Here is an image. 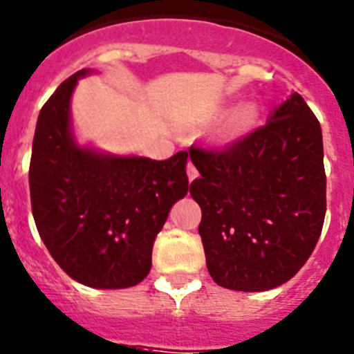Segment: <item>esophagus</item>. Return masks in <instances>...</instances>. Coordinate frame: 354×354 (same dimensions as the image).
<instances>
[{
    "label": "esophagus",
    "instance_id": "34e87169",
    "mask_svg": "<svg viewBox=\"0 0 354 354\" xmlns=\"http://www.w3.org/2000/svg\"><path fill=\"white\" fill-rule=\"evenodd\" d=\"M198 170H196V167H194L193 163H187V179H189V183L191 180H194L196 179V177H198Z\"/></svg>",
    "mask_w": 354,
    "mask_h": 354
}]
</instances>
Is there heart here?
Returning a JSON list of instances; mask_svg holds the SVG:
<instances>
[{"mask_svg": "<svg viewBox=\"0 0 354 354\" xmlns=\"http://www.w3.org/2000/svg\"><path fill=\"white\" fill-rule=\"evenodd\" d=\"M259 113H261V109H259L258 102H254V100L241 102L230 110L228 115L223 121L221 135L225 138L244 137L245 133H249L256 126Z\"/></svg>", "mask_w": 354, "mask_h": 354, "instance_id": "b5f03b06", "label": "heart"}]
</instances>
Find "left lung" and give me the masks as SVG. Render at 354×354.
<instances>
[{
  "label": "left lung",
  "mask_w": 354,
  "mask_h": 354,
  "mask_svg": "<svg viewBox=\"0 0 354 354\" xmlns=\"http://www.w3.org/2000/svg\"><path fill=\"white\" fill-rule=\"evenodd\" d=\"M189 158L214 283L267 291L290 281L313 254L326 212L323 135L302 96L291 93L263 128L223 151L191 145Z\"/></svg>",
  "instance_id": "1"
}]
</instances>
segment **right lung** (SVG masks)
I'll use <instances>...</instances> for the list:
<instances>
[{
  "instance_id": "obj_1",
  "label": "right lung",
  "mask_w": 354,
  "mask_h": 354,
  "mask_svg": "<svg viewBox=\"0 0 354 354\" xmlns=\"http://www.w3.org/2000/svg\"><path fill=\"white\" fill-rule=\"evenodd\" d=\"M84 68L38 115L29 165L35 223L56 263L77 283L121 290L147 277L152 245L171 205L187 193V152L165 161L80 145L70 103Z\"/></svg>"
}]
</instances>
